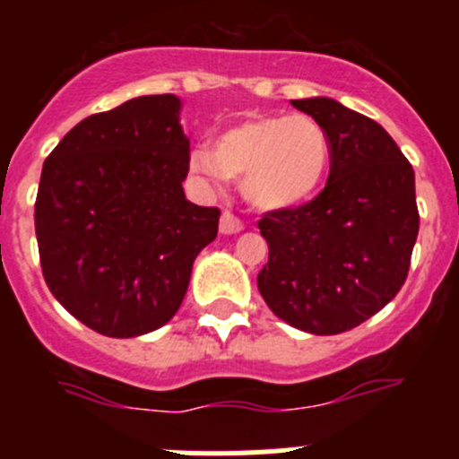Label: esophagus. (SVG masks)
<instances>
[{
	"label": "esophagus",
	"mask_w": 459,
	"mask_h": 459,
	"mask_svg": "<svg viewBox=\"0 0 459 459\" xmlns=\"http://www.w3.org/2000/svg\"><path fill=\"white\" fill-rule=\"evenodd\" d=\"M244 229L242 220L239 217H235L230 211H224L220 217V233L221 235H233V233H239V230Z\"/></svg>",
	"instance_id": "34e87169"
}]
</instances>
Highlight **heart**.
Listing matches in <instances>:
<instances>
[{
  "mask_svg": "<svg viewBox=\"0 0 459 459\" xmlns=\"http://www.w3.org/2000/svg\"><path fill=\"white\" fill-rule=\"evenodd\" d=\"M328 161L331 140L311 115H255L220 133L215 148H193L188 164L212 184L239 179L259 211H286L316 195Z\"/></svg>",
  "mask_w": 459,
  "mask_h": 459,
  "instance_id": "heart-1",
  "label": "heart"
}]
</instances>
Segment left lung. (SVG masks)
I'll return each instance as SVG.
<instances>
[{"label":"left lung","instance_id":"obj_1","mask_svg":"<svg viewBox=\"0 0 459 459\" xmlns=\"http://www.w3.org/2000/svg\"><path fill=\"white\" fill-rule=\"evenodd\" d=\"M331 140L316 200L259 220L268 262L264 302L299 331L337 335L382 311L404 284L420 230L415 173L371 117L328 97L290 100Z\"/></svg>","mask_w":459,"mask_h":459}]
</instances>
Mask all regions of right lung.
Returning <instances> with one entry per match:
<instances>
[{
    "mask_svg": "<svg viewBox=\"0 0 459 459\" xmlns=\"http://www.w3.org/2000/svg\"><path fill=\"white\" fill-rule=\"evenodd\" d=\"M175 95L82 119L44 161L35 202L50 293L92 331L137 337L178 313L220 208L184 195L191 143Z\"/></svg>",
    "mask_w": 459,
    "mask_h": 459,
    "instance_id": "obj_1",
    "label": "right lung"
}]
</instances>
